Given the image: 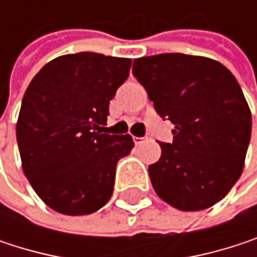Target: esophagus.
<instances>
[{"instance_id":"1","label":"esophagus","mask_w":257,"mask_h":257,"mask_svg":"<svg viewBox=\"0 0 257 257\" xmlns=\"http://www.w3.org/2000/svg\"><path fill=\"white\" fill-rule=\"evenodd\" d=\"M147 140V137H134V143L138 146V144H143L144 141Z\"/></svg>"}]
</instances>
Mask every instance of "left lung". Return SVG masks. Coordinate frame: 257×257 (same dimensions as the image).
Wrapping results in <instances>:
<instances>
[{
    "mask_svg": "<svg viewBox=\"0 0 257 257\" xmlns=\"http://www.w3.org/2000/svg\"><path fill=\"white\" fill-rule=\"evenodd\" d=\"M132 73L156 113L174 123L173 143L149 165L155 192L181 211L205 210L239 179L251 135L244 93L220 62L164 53L134 59Z\"/></svg>",
    "mask_w": 257,
    "mask_h": 257,
    "instance_id": "8db88e82",
    "label": "left lung"
}]
</instances>
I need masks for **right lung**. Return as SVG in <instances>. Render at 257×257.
<instances>
[{
  "label": "right lung",
  "mask_w": 257,
  "mask_h": 257,
  "mask_svg": "<svg viewBox=\"0 0 257 257\" xmlns=\"http://www.w3.org/2000/svg\"><path fill=\"white\" fill-rule=\"evenodd\" d=\"M129 68L126 58L81 52L50 61L29 83L16 138L26 179L52 210L90 214L111 198L117 162L134 141L102 129Z\"/></svg>",
  "instance_id": "right-lung-1"
}]
</instances>
